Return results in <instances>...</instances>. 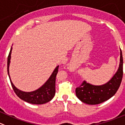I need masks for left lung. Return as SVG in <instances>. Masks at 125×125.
<instances>
[{
    "mask_svg": "<svg viewBox=\"0 0 125 125\" xmlns=\"http://www.w3.org/2000/svg\"><path fill=\"white\" fill-rule=\"evenodd\" d=\"M123 56L120 50V63L112 78L101 86H94L85 81L76 88V95L81 102L89 105L102 103L114 96L118 89L123 78Z\"/></svg>",
    "mask_w": 125,
    "mask_h": 125,
    "instance_id": "8db88e82",
    "label": "left lung"
}]
</instances>
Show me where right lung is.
I'll list each match as a JSON object with an SVG mask.
<instances>
[{
    "label": "right lung",
    "instance_id": "right-lung-1",
    "mask_svg": "<svg viewBox=\"0 0 125 125\" xmlns=\"http://www.w3.org/2000/svg\"><path fill=\"white\" fill-rule=\"evenodd\" d=\"M11 50H12V47L10 49L9 56H8L7 72L11 86H12V88L15 94L23 101L32 104H43L47 103L51 101L54 97L55 93L56 76H57L58 71H59L58 69H59V66H57L56 67L49 79L38 90L30 92V93L21 91L17 89V87L14 86L10 80V77L9 75V65H10V58H11Z\"/></svg>",
    "mask_w": 125,
    "mask_h": 125
}]
</instances>
